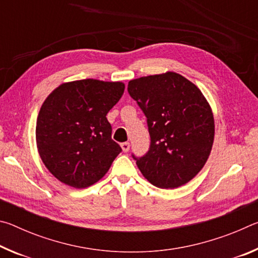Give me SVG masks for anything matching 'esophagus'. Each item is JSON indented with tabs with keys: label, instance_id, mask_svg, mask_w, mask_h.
I'll list each match as a JSON object with an SVG mask.
<instances>
[{
	"label": "esophagus",
	"instance_id": "1",
	"mask_svg": "<svg viewBox=\"0 0 258 258\" xmlns=\"http://www.w3.org/2000/svg\"><path fill=\"white\" fill-rule=\"evenodd\" d=\"M120 147H121V149H123L124 152H127L130 150V143L128 142H123L120 145Z\"/></svg>",
	"mask_w": 258,
	"mask_h": 258
}]
</instances>
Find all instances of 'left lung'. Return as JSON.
I'll return each mask as SVG.
<instances>
[{"instance_id": "1", "label": "left lung", "mask_w": 258, "mask_h": 258, "mask_svg": "<svg viewBox=\"0 0 258 258\" xmlns=\"http://www.w3.org/2000/svg\"><path fill=\"white\" fill-rule=\"evenodd\" d=\"M128 93L147 117L150 149L133 158L148 181L174 189L191 181L211 155L215 123L212 108L194 83L174 72L128 82Z\"/></svg>"}]
</instances>
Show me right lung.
Masks as SVG:
<instances>
[{
	"label": "right lung",
	"instance_id": "obj_1",
	"mask_svg": "<svg viewBox=\"0 0 258 258\" xmlns=\"http://www.w3.org/2000/svg\"><path fill=\"white\" fill-rule=\"evenodd\" d=\"M124 90L121 82L87 78L62 83L47 95L37 116L36 146L60 182L84 189L106 175L121 151L106 116Z\"/></svg>",
	"mask_w": 258,
	"mask_h": 258
}]
</instances>
